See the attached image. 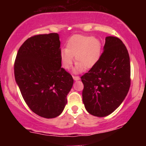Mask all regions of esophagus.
Returning a JSON list of instances; mask_svg holds the SVG:
<instances>
[{"instance_id":"esophagus-1","label":"esophagus","mask_w":146,"mask_h":146,"mask_svg":"<svg viewBox=\"0 0 146 146\" xmlns=\"http://www.w3.org/2000/svg\"><path fill=\"white\" fill-rule=\"evenodd\" d=\"M73 80H75V81H77V80H80V77H79V76H74V75H73Z\"/></svg>"}]
</instances>
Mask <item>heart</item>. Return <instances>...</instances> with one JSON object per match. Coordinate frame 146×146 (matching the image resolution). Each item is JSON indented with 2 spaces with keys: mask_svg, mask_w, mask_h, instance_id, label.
I'll use <instances>...</instances> for the list:
<instances>
[{
  "mask_svg": "<svg viewBox=\"0 0 146 146\" xmlns=\"http://www.w3.org/2000/svg\"><path fill=\"white\" fill-rule=\"evenodd\" d=\"M102 44L95 37L83 35H75L68 40L66 49L60 51V58L63 67L70 68L73 62H76L73 68L74 73H80L85 69H90L98 62L102 55Z\"/></svg>",
  "mask_w": 146,
  "mask_h": 146,
  "instance_id": "obj_1",
  "label": "heart"
}]
</instances>
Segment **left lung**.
<instances>
[{
    "label": "left lung",
    "instance_id": "1",
    "mask_svg": "<svg viewBox=\"0 0 146 146\" xmlns=\"http://www.w3.org/2000/svg\"><path fill=\"white\" fill-rule=\"evenodd\" d=\"M81 80L83 103L90 115L106 117L121 105L130 86V62L119 38H106L100 60Z\"/></svg>",
    "mask_w": 146,
    "mask_h": 146
}]
</instances>
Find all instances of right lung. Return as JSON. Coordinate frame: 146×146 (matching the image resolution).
Masks as SVG:
<instances>
[{"label": "right lung", "instance_id": "add662e5", "mask_svg": "<svg viewBox=\"0 0 146 146\" xmlns=\"http://www.w3.org/2000/svg\"><path fill=\"white\" fill-rule=\"evenodd\" d=\"M60 47L58 33L36 35L21 45L14 62L15 80L25 102L44 118L62 113L73 84L71 75L61 67Z\"/></svg>", "mask_w": 146, "mask_h": 146}]
</instances>
